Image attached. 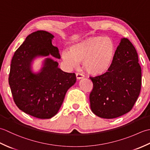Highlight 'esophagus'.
I'll use <instances>...</instances> for the list:
<instances>
[{
	"instance_id": "esophagus-1",
	"label": "esophagus",
	"mask_w": 150,
	"mask_h": 150,
	"mask_svg": "<svg viewBox=\"0 0 150 150\" xmlns=\"http://www.w3.org/2000/svg\"><path fill=\"white\" fill-rule=\"evenodd\" d=\"M76 77H77V79H82L84 77V75L82 74V73H76Z\"/></svg>"
}]
</instances>
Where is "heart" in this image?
<instances>
[{"instance_id": "heart-1", "label": "heart", "mask_w": 150, "mask_h": 150, "mask_svg": "<svg viewBox=\"0 0 150 150\" xmlns=\"http://www.w3.org/2000/svg\"><path fill=\"white\" fill-rule=\"evenodd\" d=\"M117 51L116 44L110 37L88 38L72 44L69 50L61 53L62 59L71 68L84 62V68L93 75H103L112 66Z\"/></svg>"}]
</instances>
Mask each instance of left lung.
<instances>
[{
  "instance_id": "obj_1",
  "label": "left lung",
  "mask_w": 150,
  "mask_h": 150,
  "mask_svg": "<svg viewBox=\"0 0 150 150\" xmlns=\"http://www.w3.org/2000/svg\"><path fill=\"white\" fill-rule=\"evenodd\" d=\"M141 68L132 43L121 39L109 71L90 77L93 88L90 95L93 113L103 119H114L132 109L141 89Z\"/></svg>"
}]
</instances>
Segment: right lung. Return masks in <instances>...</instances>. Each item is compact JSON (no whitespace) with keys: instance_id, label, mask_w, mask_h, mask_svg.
Masks as SVG:
<instances>
[{"instance_id":"right-lung-1","label":"right lung","mask_w":150,"mask_h":150,"mask_svg":"<svg viewBox=\"0 0 150 150\" xmlns=\"http://www.w3.org/2000/svg\"><path fill=\"white\" fill-rule=\"evenodd\" d=\"M53 37L46 31L30 34L14 53L8 79L17 106L24 113L41 119L55 115L67 91L76 82L74 73L63 71L58 62L51 58L44 60L39 73L31 70V62L37 57L51 55L60 59L59 49L52 42Z\"/></svg>"}]
</instances>
